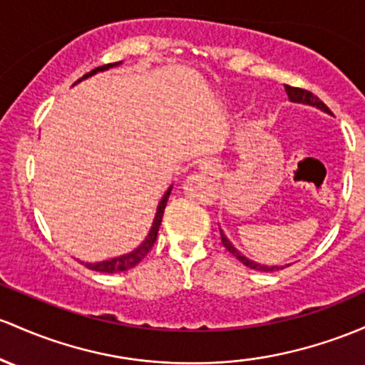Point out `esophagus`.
Segmentation results:
<instances>
[{"instance_id": "34e87169", "label": "esophagus", "mask_w": 365, "mask_h": 365, "mask_svg": "<svg viewBox=\"0 0 365 365\" xmlns=\"http://www.w3.org/2000/svg\"><path fill=\"white\" fill-rule=\"evenodd\" d=\"M218 170V163L213 161V159H204V161L199 163V171L204 175H215Z\"/></svg>"}]
</instances>
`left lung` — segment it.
I'll return each instance as SVG.
<instances>
[{
    "mask_svg": "<svg viewBox=\"0 0 365 365\" xmlns=\"http://www.w3.org/2000/svg\"><path fill=\"white\" fill-rule=\"evenodd\" d=\"M286 93L287 97H289V102L293 103H303V106H310V107H315V109L326 112V114H331V110L327 109V106L324 102H320V100L315 97L314 93H310V91L307 90H302V88H293V86H287L286 85ZM220 235H222V244L227 247L228 251H230L232 256H235V258L239 259V262L242 263V265L253 268V270H258V272H275V270H280V268L284 267H289V263L287 265H262V263L255 262V259H250L247 256H244L241 251L237 250V247L234 246L230 241H228V237L225 235V232L220 228Z\"/></svg>",
    "mask_w": 365,
    "mask_h": 365,
    "instance_id": "8db88e82",
    "label": "left lung"
}]
</instances>
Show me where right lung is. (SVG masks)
Listing matches in <instances>:
<instances>
[{
    "label": "right lung",
    "mask_w": 365,
    "mask_h": 365,
    "mask_svg": "<svg viewBox=\"0 0 365 365\" xmlns=\"http://www.w3.org/2000/svg\"><path fill=\"white\" fill-rule=\"evenodd\" d=\"M123 62H114V63H107V66L103 67H97V69H93L91 72H88V74L83 76L81 79H78V81L74 83V85H78V83H81L83 79H88L91 78V76H95L97 72H103V71H109L112 67H118L121 66ZM171 189H173V185L168 187V190L164 192V195L161 197V201L158 204V210H155V215H154V220H152V225H150V230L149 234L145 235V239H143L142 242H140V246L135 247L133 251H130V253L126 255H121V256H115V258H109V259H103V262H79L83 263V265H86L90 270H95V272H103V274H115V272H124V270H130V268H133L135 265H138L140 262H142L143 258H145V255L149 253L152 250V246H154L155 239H158V232H159V227H161V222H163V213H164V207H166V202H168V197H170L171 194Z\"/></svg>",
    "instance_id": "obj_1"
}]
</instances>
